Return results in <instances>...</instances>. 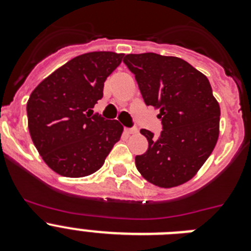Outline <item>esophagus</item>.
<instances>
[{"label":"esophagus","mask_w":251,"mask_h":251,"mask_svg":"<svg viewBox=\"0 0 251 251\" xmlns=\"http://www.w3.org/2000/svg\"><path fill=\"white\" fill-rule=\"evenodd\" d=\"M126 133H127V134H137L138 130H137L136 128H126Z\"/></svg>","instance_id":"obj_1"}]
</instances>
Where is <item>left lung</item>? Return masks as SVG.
Masks as SVG:
<instances>
[{"instance_id": "obj_1", "label": "left lung", "mask_w": 251, "mask_h": 251, "mask_svg": "<svg viewBox=\"0 0 251 251\" xmlns=\"http://www.w3.org/2000/svg\"><path fill=\"white\" fill-rule=\"evenodd\" d=\"M124 64L134 74L147 105L159 110L158 137L142 129L148 150L136 157L139 174L162 188L183 185L199 172L216 146L220 105L207 77L176 56L128 54Z\"/></svg>"}]
</instances>
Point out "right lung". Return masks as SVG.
<instances>
[{
    "label": "right lung",
    "instance_id": "1",
    "mask_svg": "<svg viewBox=\"0 0 251 251\" xmlns=\"http://www.w3.org/2000/svg\"><path fill=\"white\" fill-rule=\"evenodd\" d=\"M124 54L93 51L45 77L27 100L28 130L44 162L64 177H85L103 166L123 126L92 115L104 81Z\"/></svg>",
    "mask_w": 251,
    "mask_h": 251
}]
</instances>
